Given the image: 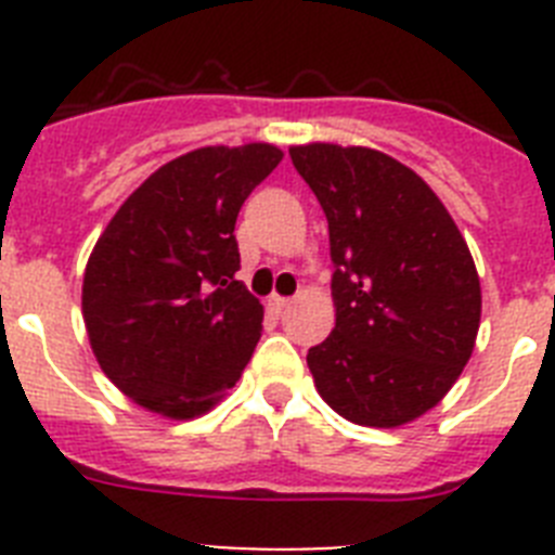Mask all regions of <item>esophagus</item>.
<instances>
[{
    "label": "esophagus",
    "instance_id": "obj_1",
    "mask_svg": "<svg viewBox=\"0 0 555 555\" xmlns=\"http://www.w3.org/2000/svg\"><path fill=\"white\" fill-rule=\"evenodd\" d=\"M288 302L292 300H288V297H281V294H269L267 297V308L272 313H283L288 308Z\"/></svg>",
    "mask_w": 555,
    "mask_h": 555
}]
</instances>
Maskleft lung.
<instances>
[{"instance_id":"left-lung-1","label":"left lung","mask_w":555,"mask_h":555,"mask_svg":"<svg viewBox=\"0 0 555 555\" xmlns=\"http://www.w3.org/2000/svg\"><path fill=\"white\" fill-rule=\"evenodd\" d=\"M331 230L336 327L308 350L336 414L400 428L442 403L480 325V278L459 224L414 169L370 146H288Z\"/></svg>"}]
</instances>
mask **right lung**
<instances>
[{
    "instance_id": "add662e5",
    "label": "right lung",
    "mask_w": 555,
    "mask_h": 555,
    "mask_svg": "<svg viewBox=\"0 0 555 555\" xmlns=\"http://www.w3.org/2000/svg\"><path fill=\"white\" fill-rule=\"evenodd\" d=\"M283 160L274 144L199 146L132 191L82 274V320L100 370L166 420L208 414L242 377L263 306L235 281V217Z\"/></svg>"
}]
</instances>
